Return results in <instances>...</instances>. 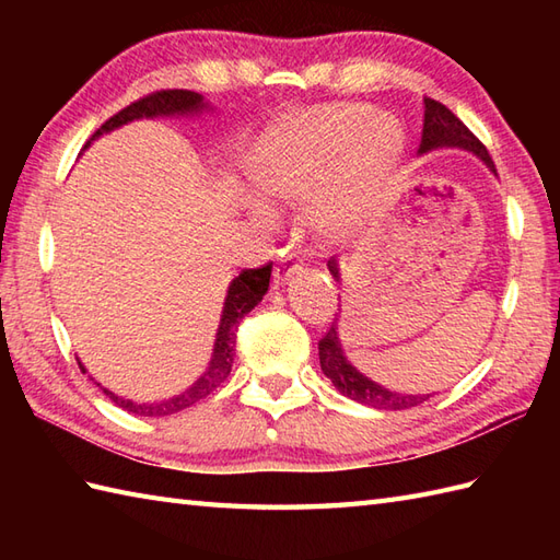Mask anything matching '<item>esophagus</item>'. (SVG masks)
Instances as JSON below:
<instances>
[{
	"label": "esophagus",
	"instance_id": "1",
	"mask_svg": "<svg viewBox=\"0 0 560 560\" xmlns=\"http://www.w3.org/2000/svg\"><path fill=\"white\" fill-rule=\"evenodd\" d=\"M301 267H303V259L295 257V253H281L277 271H273V279H277V283H281L283 279H289L293 271H299Z\"/></svg>",
	"mask_w": 560,
	"mask_h": 560
}]
</instances>
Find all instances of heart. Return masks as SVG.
Returning a JSON list of instances; mask_svg holds the SVG:
<instances>
[{
  "mask_svg": "<svg viewBox=\"0 0 560 560\" xmlns=\"http://www.w3.org/2000/svg\"><path fill=\"white\" fill-rule=\"evenodd\" d=\"M401 129L385 115L365 117L359 105H325L273 127L249 159V180L267 199L301 201L331 175L317 205L329 225L351 223L397 168Z\"/></svg>",
  "mask_w": 560,
  "mask_h": 560,
  "instance_id": "1",
  "label": "heart"
}]
</instances>
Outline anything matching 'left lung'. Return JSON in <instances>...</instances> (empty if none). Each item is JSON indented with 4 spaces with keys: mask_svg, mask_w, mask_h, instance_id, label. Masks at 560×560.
Returning a JSON list of instances; mask_svg holds the SVG:
<instances>
[{
    "mask_svg": "<svg viewBox=\"0 0 560 560\" xmlns=\"http://www.w3.org/2000/svg\"><path fill=\"white\" fill-rule=\"evenodd\" d=\"M433 149H464L479 156L489 168L495 173V165L489 156V151L481 144V141L469 132V127L464 125L459 117L447 110L443 103L433 98H423V132H421V147L419 153H428ZM331 277L339 281V265L337 259L331 257L327 261ZM319 365H323V373L331 380L343 397H349L365 407L373 409H385V411H401L419 407L431 395H404V392H392L383 385L373 383L371 377L355 371V368L347 361L343 355L341 341L337 335V323H331L327 335L319 339Z\"/></svg>",
    "mask_w": 560,
    "mask_h": 560,
    "instance_id": "1",
    "label": "left lung"
}]
</instances>
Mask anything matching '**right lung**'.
Listing matches in <instances>:
<instances>
[{
	"label": "right lung",
	"instance_id": "add662e5",
	"mask_svg": "<svg viewBox=\"0 0 560 560\" xmlns=\"http://www.w3.org/2000/svg\"><path fill=\"white\" fill-rule=\"evenodd\" d=\"M207 108L205 96H199L195 91H185V89H168V91H156L149 93V96L139 98L135 103H129L127 108H122L117 115H113L110 120H105L98 132L93 135L86 147L91 144L93 139L113 132L115 127H122L132 120H141V117H168V115H192V113H201ZM269 279H271V261L259 269H245L237 273V277L231 281L229 287V295H225L223 303V315L219 323V331H217V341H213V353H211V363L201 375L197 383L185 389L183 395L163 399V401H153V404H137L132 399L117 397L115 392L105 389L103 392L108 395L117 407L137 413V416H171L183 411L187 407H192L199 399H205L207 395H211L225 377L231 373L233 365V355H235V331L241 319L253 311V307L261 301V295L269 291ZM79 368L83 371V365L79 363ZM98 385V383H96Z\"/></svg>",
	"mask_w": 560,
	"mask_h": 560
}]
</instances>
